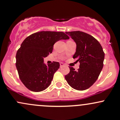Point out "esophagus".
Segmentation results:
<instances>
[{
  "mask_svg": "<svg viewBox=\"0 0 120 120\" xmlns=\"http://www.w3.org/2000/svg\"><path fill=\"white\" fill-rule=\"evenodd\" d=\"M64 66V64H63V63H60V68H61V67H62V66Z\"/></svg>",
  "mask_w": 120,
  "mask_h": 120,
  "instance_id": "obj_1",
  "label": "esophagus"
}]
</instances>
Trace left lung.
<instances>
[{"label":"left lung","mask_w":120,"mask_h":120,"mask_svg":"<svg viewBox=\"0 0 120 120\" xmlns=\"http://www.w3.org/2000/svg\"><path fill=\"white\" fill-rule=\"evenodd\" d=\"M75 42V53L73 58L77 59L80 65L78 71L72 67L70 73L65 75L68 84L78 90H84L94 84L104 66L105 54L101 45L93 37L79 31L66 32Z\"/></svg>","instance_id":"1"}]
</instances>
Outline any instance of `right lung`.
<instances>
[{
	"label": "right lung",
	"instance_id": "obj_1",
	"mask_svg": "<svg viewBox=\"0 0 120 120\" xmlns=\"http://www.w3.org/2000/svg\"><path fill=\"white\" fill-rule=\"evenodd\" d=\"M69 37L63 32L41 31L24 40L16 55V67L22 83L30 90L39 92L47 89L60 68V63L46 65L43 58L51 53L55 42Z\"/></svg>",
	"mask_w": 120,
	"mask_h": 120
}]
</instances>
